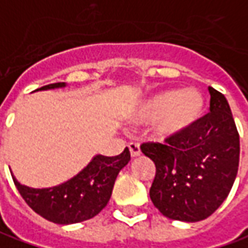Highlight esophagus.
I'll return each mask as SVG.
<instances>
[{
    "label": "esophagus",
    "instance_id": "obj_1",
    "mask_svg": "<svg viewBox=\"0 0 248 248\" xmlns=\"http://www.w3.org/2000/svg\"><path fill=\"white\" fill-rule=\"evenodd\" d=\"M129 151H130V155H132L133 158H136V156H139L141 154L140 150V144L139 142H129Z\"/></svg>",
    "mask_w": 248,
    "mask_h": 248
}]
</instances>
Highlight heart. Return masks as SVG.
<instances>
[{"mask_svg":"<svg viewBox=\"0 0 248 248\" xmlns=\"http://www.w3.org/2000/svg\"><path fill=\"white\" fill-rule=\"evenodd\" d=\"M204 111V98L195 89L160 92L141 103L137 118L142 122L158 118L159 136H175L196 124Z\"/></svg>","mask_w":248,"mask_h":248,"instance_id":"b5f03b06","label":"heart"}]
</instances>
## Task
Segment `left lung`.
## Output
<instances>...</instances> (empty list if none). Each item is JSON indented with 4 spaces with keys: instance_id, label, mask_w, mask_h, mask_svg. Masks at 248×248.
I'll return each mask as SVG.
<instances>
[{
    "instance_id": "obj_1",
    "label": "left lung",
    "mask_w": 248,
    "mask_h": 248,
    "mask_svg": "<svg viewBox=\"0 0 248 248\" xmlns=\"http://www.w3.org/2000/svg\"><path fill=\"white\" fill-rule=\"evenodd\" d=\"M210 112L165 142H144L155 163L151 185L154 206L167 218L196 222L222 204L235 183L240 141L225 96L209 86Z\"/></svg>"
}]
</instances>
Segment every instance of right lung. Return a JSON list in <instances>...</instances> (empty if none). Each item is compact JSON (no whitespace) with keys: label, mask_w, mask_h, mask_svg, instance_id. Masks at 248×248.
I'll return each mask as SVG.
<instances>
[{"label":"right lung","mask_w":248,"mask_h":248,"mask_svg":"<svg viewBox=\"0 0 248 248\" xmlns=\"http://www.w3.org/2000/svg\"><path fill=\"white\" fill-rule=\"evenodd\" d=\"M64 86V82H57L39 90ZM129 160L130 152L127 148L118 156L96 155L71 180L52 188L35 189L22 185L13 175L12 178L24 202L41 217L60 225L77 224L97 216L107 206L116 175Z\"/></svg>","instance_id":"1"}]
</instances>
